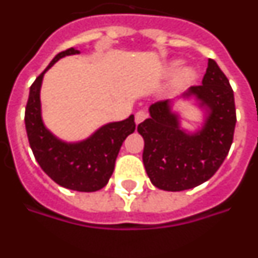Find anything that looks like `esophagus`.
I'll list each match as a JSON object with an SVG mask.
<instances>
[{
  "label": "esophagus",
  "instance_id": "obj_1",
  "mask_svg": "<svg viewBox=\"0 0 258 258\" xmlns=\"http://www.w3.org/2000/svg\"><path fill=\"white\" fill-rule=\"evenodd\" d=\"M147 112L146 111H143V109H141V111H138V112L136 113V124L138 125L140 122H142L143 120H146L147 118Z\"/></svg>",
  "mask_w": 258,
  "mask_h": 258
}]
</instances>
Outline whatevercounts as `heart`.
<instances>
[{"instance_id":"b5f03b06","label":"heart","mask_w":258,"mask_h":258,"mask_svg":"<svg viewBox=\"0 0 258 258\" xmlns=\"http://www.w3.org/2000/svg\"><path fill=\"white\" fill-rule=\"evenodd\" d=\"M179 61H174V63H172V66H170V71L172 72H174V71H177V68L179 67ZM195 77V72H194V70H191V68H184V70H182L181 72L178 74V76H177V83L179 84V85H186V84H188L190 81H192V79Z\"/></svg>"}]
</instances>
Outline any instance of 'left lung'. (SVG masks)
Here are the masks:
<instances>
[{
  "instance_id": "1",
  "label": "left lung",
  "mask_w": 258,
  "mask_h": 258,
  "mask_svg": "<svg viewBox=\"0 0 258 258\" xmlns=\"http://www.w3.org/2000/svg\"><path fill=\"white\" fill-rule=\"evenodd\" d=\"M195 95L209 107L203 131L186 134L178 117L170 112L169 101L150 107L151 117L137 127L145 140L143 164L152 184L165 191L197 187L217 172L231 147L236 124L234 92L229 80L213 59L202 85L191 86L186 95Z\"/></svg>"
}]
</instances>
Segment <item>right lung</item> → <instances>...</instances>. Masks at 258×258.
Returning <instances> with one entry per match:
<instances>
[{"instance_id":"obj_1","label":"right lung","mask_w":258,"mask_h":258,"mask_svg":"<svg viewBox=\"0 0 258 258\" xmlns=\"http://www.w3.org/2000/svg\"><path fill=\"white\" fill-rule=\"evenodd\" d=\"M79 54L74 47L59 52L29 89L26 106V131L35 159L54 182L66 188L93 192L103 188L112 175L120 147L136 129L134 116L111 122L98 129L90 138L80 143H64L56 140L41 118L40 88L44 74L56 60Z\"/></svg>"}]
</instances>
